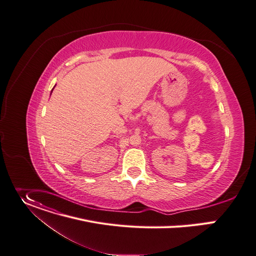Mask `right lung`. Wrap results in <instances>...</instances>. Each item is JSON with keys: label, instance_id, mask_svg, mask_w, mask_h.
Listing matches in <instances>:
<instances>
[{"label": "right lung", "instance_id": "add662e5", "mask_svg": "<svg viewBox=\"0 0 256 256\" xmlns=\"http://www.w3.org/2000/svg\"><path fill=\"white\" fill-rule=\"evenodd\" d=\"M51 94H52V92H51Z\"/></svg>", "mask_w": 256, "mask_h": 256}]
</instances>
